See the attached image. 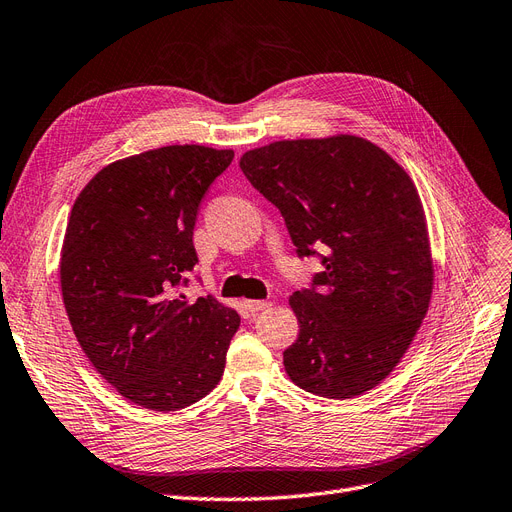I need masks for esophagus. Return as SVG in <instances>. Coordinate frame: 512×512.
Listing matches in <instances>:
<instances>
[{
	"mask_svg": "<svg viewBox=\"0 0 512 512\" xmlns=\"http://www.w3.org/2000/svg\"><path fill=\"white\" fill-rule=\"evenodd\" d=\"M271 307V303L269 301H248V309L256 315V313H260V311H267Z\"/></svg>",
	"mask_w": 512,
	"mask_h": 512,
	"instance_id": "obj_1",
	"label": "esophagus"
}]
</instances>
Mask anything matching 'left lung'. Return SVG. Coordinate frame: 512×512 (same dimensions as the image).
<instances>
[{
    "label": "left lung",
    "instance_id": "left-lung-1",
    "mask_svg": "<svg viewBox=\"0 0 512 512\" xmlns=\"http://www.w3.org/2000/svg\"><path fill=\"white\" fill-rule=\"evenodd\" d=\"M239 167L281 211L298 258L324 267L290 296L301 332L284 351L286 373L334 400L373 390L430 305L434 273L415 184L354 135L275 142L245 152Z\"/></svg>",
    "mask_w": 512,
    "mask_h": 512
}]
</instances>
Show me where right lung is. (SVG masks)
<instances>
[{
  "instance_id": "1",
  "label": "right lung",
  "mask_w": 512,
  "mask_h": 512,
  "mask_svg": "<svg viewBox=\"0 0 512 512\" xmlns=\"http://www.w3.org/2000/svg\"><path fill=\"white\" fill-rule=\"evenodd\" d=\"M233 156L167 146L122 158L72 207L61 252L69 324L97 373L139 407L184 409L222 379L241 317L180 290L199 262V205Z\"/></svg>"
}]
</instances>
